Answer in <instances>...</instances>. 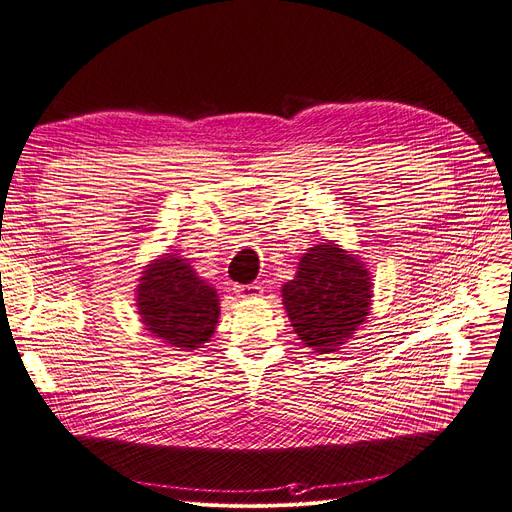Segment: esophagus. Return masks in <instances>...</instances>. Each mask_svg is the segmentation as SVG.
<instances>
[{
    "mask_svg": "<svg viewBox=\"0 0 512 512\" xmlns=\"http://www.w3.org/2000/svg\"><path fill=\"white\" fill-rule=\"evenodd\" d=\"M235 292L241 299H254L262 294V286L260 284H245V286H237Z\"/></svg>",
    "mask_w": 512,
    "mask_h": 512,
    "instance_id": "34e87169",
    "label": "esophagus"
}]
</instances>
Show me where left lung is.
<instances>
[{
    "instance_id": "8db88e82",
    "label": "left lung",
    "mask_w": 512,
    "mask_h": 512,
    "mask_svg": "<svg viewBox=\"0 0 512 512\" xmlns=\"http://www.w3.org/2000/svg\"><path fill=\"white\" fill-rule=\"evenodd\" d=\"M294 280L282 288L284 307L303 346L327 354L369 316L371 277L363 262L333 241L309 247Z\"/></svg>"
}]
</instances>
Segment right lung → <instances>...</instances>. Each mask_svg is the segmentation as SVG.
Returning <instances> with one entry per match:
<instances>
[{"mask_svg":"<svg viewBox=\"0 0 512 512\" xmlns=\"http://www.w3.org/2000/svg\"><path fill=\"white\" fill-rule=\"evenodd\" d=\"M136 307L147 331L177 350L209 342L220 318V299L211 284L194 273L188 258L164 254L143 271Z\"/></svg>","mask_w":512,"mask_h":512,"instance_id":"right-lung-1","label":"right lung"}]
</instances>
